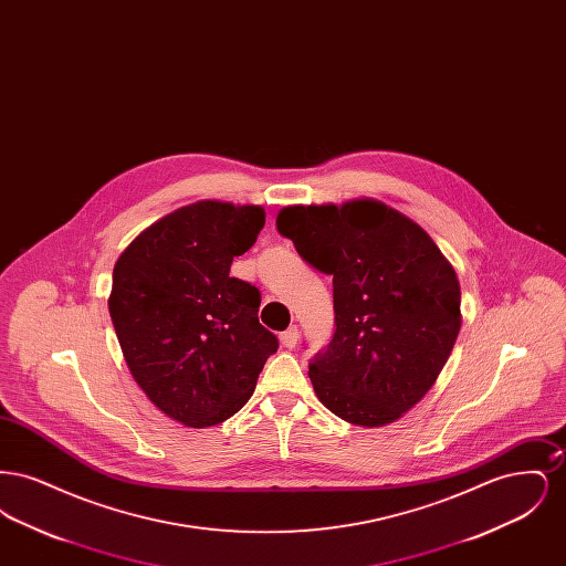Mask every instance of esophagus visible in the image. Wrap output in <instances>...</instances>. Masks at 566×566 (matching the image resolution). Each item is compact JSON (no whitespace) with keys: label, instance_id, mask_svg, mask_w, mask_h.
Returning <instances> with one entry per match:
<instances>
[{"label":"esophagus","instance_id":"obj_1","mask_svg":"<svg viewBox=\"0 0 566 566\" xmlns=\"http://www.w3.org/2000/svg\"><path fill=\"white\" fill-rule=\"evenodd\" d=\"M280 342H282L284 348H295L296 342H298V328H296L295 324L289 326V328L280 335Z\"/></svg>","mask_w":566,"mask_h":566}]
</instances>
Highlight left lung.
Masks as SVG:
<instances>
[{"label": "left lung", "instance_id": "obj_1", "mask_svg": "<svg viewBox=\"0 0 566 566\" xmlns=\"http://www.w3.org/2000/svg\"><path fill=\"white\" fill-rule=\"evenodd\" d=\"M275 224L305 263L333 275L335 333L310 360L321 403L358 427L395 422L454 348L457 271L422 227L374 199L284 208Z\"/></svg>", "mask_w": 566, "mask_h": 566}]
</instances>
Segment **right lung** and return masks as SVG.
<instances>
[{
  "label": "right lung",
  "instance_id": "obj_1",
  "mask_svg": "<svg viewBox=\"0 0 566 566\" xmlns=\"http://www.w3.org/2000/svg\"><path fill=\"white\" fill-rule=\"evenodd\" d=\"M265 224L259 206L197 201L163 216L112 271L109 318L146 397L185 427H214L254 392L277 337L231 263Z\"/></svg>",
  "mask_w": 566,
  "mask_h": 566
}]
</instances>
